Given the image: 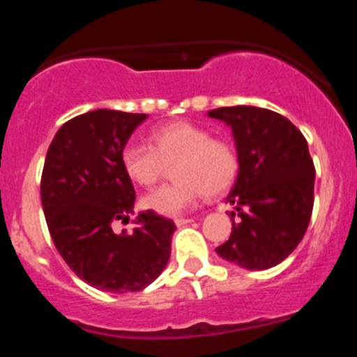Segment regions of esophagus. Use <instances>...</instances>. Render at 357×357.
Returning <instances> with one entry per match:
<instances>
[{
    "mask_svg": "<svg viewBox=\"0 0 357 357\" xmlns=\"http://www.w3.org/2000/svg\"><path fill=\"white\" fill-rule=\"evenodd\" d=\"M193 222V218H175V225L176 227H182V225H188V223Z\"/></svg>",
    "mask_w": 357,
    "mask_h": 357,
    "instance_id": "1",
    "label": "esophagus"
}]
</instances>
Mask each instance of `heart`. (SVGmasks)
I'll return each mask as SVG.
<instances>
[{
  "instance_id": "b5f03b06",
  "label": "heart",
  "mask_w": 357,
  "mask_h": 357,
  "mask_svg": "<svg viewBox=\"0 0 357 357\" xmlns=\"http://www.w3.org/2000/svg\"><path fill=\"white\" fill-rule=\"evenodd\" d=\"M173 162L172 184L160 185L143 198L148 211L169 218L193 209L202 195L216 197L227 191L239 164L232 143L188 121L164 125L151 132L150 144L128 143L121 151L127 176L144 188L155 184Z\"/></svg>"
}]
</instances>
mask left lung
Returning a JSON list of instances; mask_svg holds the SVG:
<instances>
[{
  "label": "left lung",
  "instance_id": "1",
  "mask_svg": "<svg viewBox=\"0 0 357 357\" xmlns=\"http://www.w3.org/2000/svg\"><path fill=\"white\" fill-rule=\"evenodd\" d=\"M207 116L232 128L238 178L227 202L232 216L220 257L247 270H266L296 248L307 230L314 202V164L307 141L284 116L250 105L222 107Z\"/></svg>",
  "mask_w": 357,
  "mask_h": 357
}]
</instances>
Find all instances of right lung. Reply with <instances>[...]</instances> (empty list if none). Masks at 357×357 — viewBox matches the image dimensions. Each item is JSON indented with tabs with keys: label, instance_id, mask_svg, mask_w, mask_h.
<instances>
[{
	"label": "right lung",
	"instance_id": "obj_1",
	"mask_svg": "<svg viewBox=\"0 0 357 357\" xmlns=\"http://www.w3.org/2000/svg\"><path fill=\"white\" fill-rule=\"evenodd\" d=\"M146 114L98 109L64 123L44 160L40 200L62 259L93 288L141 291L160 275L172 254L175 223L144 211L134 232L128 222L135 191L121 166V151Z\"/></svg>",
	"mask_w": 357,
	"mask_h": 357
}]
</instances>
